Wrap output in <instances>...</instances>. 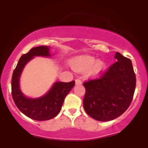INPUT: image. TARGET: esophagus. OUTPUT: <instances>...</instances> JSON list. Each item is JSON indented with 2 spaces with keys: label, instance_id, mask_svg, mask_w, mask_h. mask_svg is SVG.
I'll return each mask as SVG.
<instances>
[{
  "label": "esophagus",
  "instance_id": "obj_1",
  "mask_svg": "<svg viewBox=\"0 0 148 148\" xmlns=\"http://www.w3.org/2000/svg\"><path fill=\"white\" fill-rule=\"evenodd\" d=\"M75 84L76 85V86H79V85L82 84V82H81V80H79V79H76V80H75Z\"/></svg>",
  "mask_w": 148,
  "mask_h": 148
}]
</instances>
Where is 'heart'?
I'll use <instances>...</instances> for the list:
<instances>
[{
	"label": "heart",
	"mask_w": 148,
	"mask_h": 148,
	"mask_svg": "<svg viewBox=\"0 0 148 148\" xmlns=\"http://www.w3.org/2000/svg\"><path fill=\"white\" fill-rule=\"evenodd\" d=\"M72 68L76 72L87 70V76L90 79H98L106 72L107 64L103 60L98 59L88 54L76 56L71 62Z\"/></svg>",
	"instance_id": "obj_1"
}]
</instances>
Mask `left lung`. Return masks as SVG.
I'll use <instances>...</instances> for the list:
<instances>
[{
  "label": "left lung",
  "mask_w": 148,
  "mask_h": 148,
  "mask_svg": "<svg viewBox=\"0 0 148 148\" xmlns=\"http://www.w3.org/2000/svg\"><path fill=\"white\" fill-rule=\"evenodd\" d=\"M117 62L99 79L84 84V110L98 121H110L130 106L136 88V75L131 60L116 52Z\"/></svg>",
  "instance_id": "1"
}]
</instances>
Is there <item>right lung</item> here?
<instances>
[{
    "label": "right lung",
    "mask_w": 148,
    "mask_h": 148,
    "mask_svg": "<svg viewBox=\"0 0 148 148\" xmlns=\"http://www.w3.org/2000/svg\"><path fill=\"white\" fill-rule=\"evenodd\" d=\"M50 49L47 46L35 47L21 56L12 78V95L15 104L22 113L37 121L55 118L60 111L65 97L75 84L74 81L69 83L56 81L46 94L36 98L28 97L22 92L20 79L25 66L34 57H51Z\"/></svg>",
    "instance_id": "1"
}]
</instances>
